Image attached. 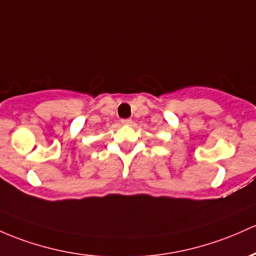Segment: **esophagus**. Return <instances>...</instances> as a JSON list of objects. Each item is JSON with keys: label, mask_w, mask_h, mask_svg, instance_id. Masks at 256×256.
<instances>
[{"label": "esophagus", "mask_w": 256, "mask_h": 256, "mask_svg": "<svg viewBox=\"0 0 256 256\" xmlns=\"http://www.w3.org/2000/svg\"><path fill=\"white\" fill-rule=\"evenodd\" d=\"M131 122H132V120L131 119H122V124H124V125H130Z\"/></svg>", "instance_id": "esophagus-1"}]
</instances>
